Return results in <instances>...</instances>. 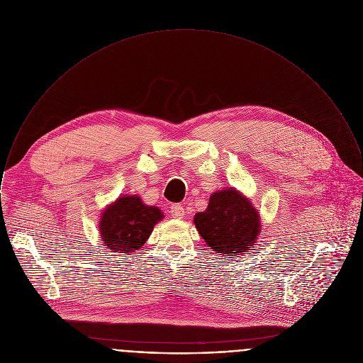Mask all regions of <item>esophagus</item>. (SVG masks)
I'll list each match as a JSON object with an SVG mask.
<instances>
[{
	"instance_id": "1",
	"label": "esophagus",
	"mask_w": 363,
	"mask_h": 363,
	"mask_svg": "<svg viewBox=\"0 0 363 363\" xmlns=\"http://www.w3.org/2000/svg\"><path fill=\"white\" fill-rule=\"evenodd\" d=\"M171 216L174 218H182L185 216V209L181 205L171 206Z\"/></svg>"
}]
</instances>
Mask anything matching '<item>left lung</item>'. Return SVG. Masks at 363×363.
I'll return each mask as SVG.
<instances>
[{
  "mask_svg": "<svg viewBox=\"0 0 363 363\" xmlns=\"http://www.w3.org/2000/svg\"><path fill=\"white\" fill-rule=\"evenodd\" d=\"M194 221L205 242L225 255L248 252L261 231L257 209L234 188L215 192L208 209L196 213Z\"/></svg>",
  "mask_w": 363,
  "mask_h": 363,
  "instance_id": "1",
  "label": "left lung"
}]
</instances>
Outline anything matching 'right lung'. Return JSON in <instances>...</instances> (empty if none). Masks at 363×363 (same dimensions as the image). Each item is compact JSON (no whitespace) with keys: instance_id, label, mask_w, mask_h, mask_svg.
Returning <instances> with one entry per match:
<instances>
[{"instance_id":"obj_1","label":"right lung","mask_w":363,"mask_h":363,"mask_svg":"<svg viewBox=\"0 0 363 363\" xmlns=\"http://www.w3.org/2000/svg\"><path fill=\"white\" fill-rule=\"evenodd\" d=\"M162 220L155 206H147L136 195L122 196L109 205L99 221L102 241L113 252H135L147 241L154 225Z\"/></svg>"}]
</instances>
